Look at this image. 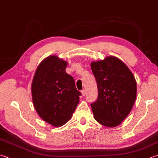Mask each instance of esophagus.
Listing matches in <instances>:
<instances>
[{
  "label": "esophagus",
  "instance_id": "34e87169",
  "mask_svg": "<svg viewBox=\"0 0 158 158\" xmlns=\"http://www.w3.org/2000/svg\"><path fill=\"white\" fill-rule=\"evenodd\" d=\"M81 94H82L83 96H85V94H86L85 89H82V90H81Z\"/></svg>",
  "mask_w": 158,
  "mask_h": 158
}]
</instances>
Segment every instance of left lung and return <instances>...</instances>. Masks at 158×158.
<instances>
[{
	"mask_svg": "<svg viewBox=\"0 0 158 158\" xmlns=\"http://www.w3.org/2000/svg\"><path fill=\"white\" fill-rule=\"evenodd\" d=\"M97 83L98 98L91 103L95 120L102 125H119L131 110L136 98V81L128 67L113 56L91 63Z\"/></svg>",
	"mask_w": 158,
	"mask_h": 158,
	"instance_id": "left-lung-1",
	"label": "left lung"
}]
</instances>
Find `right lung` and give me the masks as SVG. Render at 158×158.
<instances>
[{"label":"right lung","instance_id":"1","mask_svg":"<svg viewBox=\"0 0 158 158\" xmlns=\"http://www.w3.org/2000/svg\"><path fill=\"white\" fill-rule=\"evenodd\" d=\"M67 64L55 55L46 57L40 64L32 81L36 112L54 127L62 126L71 118L81 96L73 77L66 72Z\"/></svg>","mask_w":158,"mask_h":158}]
</instances>
